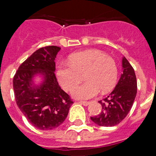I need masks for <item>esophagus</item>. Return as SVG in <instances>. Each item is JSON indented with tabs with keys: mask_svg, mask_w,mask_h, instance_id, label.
Listing matches in <instances>:
<instances>
[{
	"mask_svg": "<svg viewBox=\"0 0 156 156\" xmlns=\"http://www.w3.org/2000/svg\"><path fill=\"white\" fill-rule=\"evenodd\" d=\"M80 103H81V104L84 105V106H87V105L90 104V101H80Z\"/></svg>",
	"mask_w": 156,
	"mask_h": 156,
	"instance_id": "esophagus-1",
	"label": "esophagus"
}]
</instances>
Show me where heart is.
<instances>
[{
	"label": "heart",
	"instance_id": "obj_1",
	"mask_svg": "<svg viewBox=\"0 0 156 156\" xmlns=\"http://www.w3.org/2000/svg\"><path fill=\"white\" fill-rule=\"evenodd\" d=\"M83 84L72 90L78 99H90L100 93L110 90L116 84L118 67L112 57L99 50H87L71 55L69 63L60 62L57 66L56 76L66 90H72L82 79Z\"/></svg>",
	"mask_w": 156,
	"mask_h": 156
}]
</instances>
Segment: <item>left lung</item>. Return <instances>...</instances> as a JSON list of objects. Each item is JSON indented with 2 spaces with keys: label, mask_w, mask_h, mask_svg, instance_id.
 Segmentation results:
<instances>
[{
  "label": "left lung",
  "mask_w": 156,
  "mask_h": 156,
  "mask_svg": "<svg viewBox=\"0 0 156 156\" xmlns=\"http://www.w3.org/2000/svg\"><path fill=\"white\" fill-rule=\"evenodd\" d=\"M122 72L119 82L107 97L100 100L102 111L90 119L99 126L112 127L127 115L134 102L137 84L134 70L125 57L122 59Z\"/></svg>",
  "instance_id": "8db88e82"
}]
</instances>
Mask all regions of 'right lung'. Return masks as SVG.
<instances>
[{
  "label": "right lung",
  "mask_w": 156,
  "mask_h": 156,
  "mask_svg": "<svg viewBox=\"0 0 156 156\" xmlns=\"http://www.w3.org/2000/svg\"><path fill=\"white\" fill-rule=\"evenodd\" d=\"M60 50L47 46L36 50L19 67L12 81L16 102L29 122L40 130H52L65 121L73 103L61 89L55 75V58ZM37 73L44 81L34 86L32 78Z\"/></svg>",
  "instance_id": "right-lung-1"
}]
</instances>
